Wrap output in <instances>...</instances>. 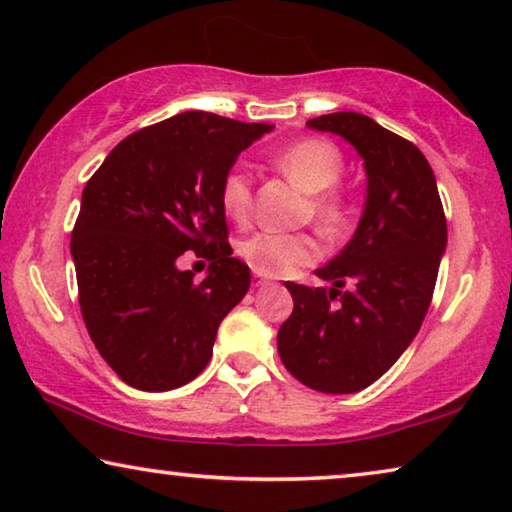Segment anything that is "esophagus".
Here are the masks:
<instances>
[{"label":"esophagus","instance_id":"esophagus-1","mask_svg":"<svg viewBox=\"0 0 512 512\" xmlns=\"http://www.w3.org/2000/svg\"><path fill=\"white\" fill-rule=\"evenodd\" d=\"M267 283H270V281H267L265 277H261V274H256V286H267Z\"/></svg>","mask_w":512,"mask_h":512}]
</instances>
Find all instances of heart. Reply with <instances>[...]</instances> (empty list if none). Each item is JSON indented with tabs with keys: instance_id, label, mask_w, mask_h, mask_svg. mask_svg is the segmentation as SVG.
I'll return each mask as SVG.
<instances>
[{
	"instance_id": "obj_1",
	"label": "heart",
	"mask_w": 512,
	"mask_h": 512,
	"mask_svg": "<svg viewBox=\"0 0 512 512\" xmlns=\"http://www.w3.org/2000/svg\"><path fill=\"white\" fill-rule=\"evenodd\" d=\"M274 167L293 183L313 194L311 212L318 226L329 235H336L348 224V210L341 196L329 190L343 174V155L334 144L322 139H302L274 155ZM222 210L235 222H245L251 212V176L242 167H233L224 174L219 185ZM240 256L256 274L283 277L297 267L309 265L318 258L320 247L309 235L288 233H254L240 242Z\"/></svg>"
}]
</instances>
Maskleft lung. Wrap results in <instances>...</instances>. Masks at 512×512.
<instances>
[{"label":"left lung","mask_w":512,"mask_h":512,"mask_svg":"<svg viewBox=\"0 0 512 512\" xmlns=\"http://www.w3.org/2000/svg\"><path fill=\"white\" fill-rule=\"evenodd\" d=\"M306 125L359 153L366 203L352 240L316 270L329 288L286 283L295 306L277 348L309 389L355 393L380 380L419 334L446 251L444 208L423 153L371 116L336 112Z\"/></svg>","instance_id":"8db88e82"}]
</instances>
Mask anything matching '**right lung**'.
<instances>
[{
	"label": "right lung",
	"mask_w": 512,
	"mask_h": 512,
	"mask_svg": "<svg viewBox=\"0 0 512 512\" xmlns=\"http://www.w3.org/2000/svg\"><path fill=\"white\" fill-rule=\"evenodd\" d=\"M274 128L183 112L125 137L82 192L70 254L82 318L125 384L169 391L208 366L219 322L247 295L219 185L238 155ZM185 250L213 263L180 271Z\"/></svg>",
	"instance_id": "obj_1"
}]
</instances>
